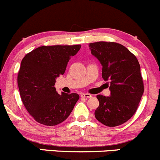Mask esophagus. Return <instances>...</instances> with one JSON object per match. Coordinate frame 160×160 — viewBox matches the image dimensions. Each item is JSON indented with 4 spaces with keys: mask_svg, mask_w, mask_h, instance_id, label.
<instances>
[{
    "mask_svg": "<svg viewBox=\"0 0 160 160\" xmlns=\"http://www.w3.org/2000/svg\"><path fill=\"white\" fill-rule=\"evenodd\" d=\"M81 97H82V98H92V95H91L90 94L85 93V94H81Z\"/></svg>",
    "mask_w": 160,
    "mask_h": 160,
    "instance_id": "esophagus-1",
    "label": "esophagus"
}]
</instances>
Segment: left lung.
Here are the masks:
<instances>
[{
	"label": "left lung",
	"instance_id": "1",
	"mask_svg": "<svg viewBox=\"0 0 160 160\" xmlns=\"http://www.w3.org/2000/svg\"><path fill=\"white\" fill-rule=\"evenodd\" d=\"M91 52L102 66V78L111 82V95H97L96 119L108 127L123 124L135 114L144 86L137 57L125 46L114 42L89 44Z\"/></svg>",
	"mask_w": 160,
	"mask_h": 160
}]
</instances>
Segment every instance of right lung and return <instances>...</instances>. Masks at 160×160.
<instances>
[{"instance_id":"right-lung-1","label":"right lung","mask_w":160,"mask_h":160,"mask_svg":"<svg viewBox=\"0 0 160 160\" xmlns=\"http://www.w3.org/2000/svg\"><path fill=\"white\" fill-rule=\"evenodd\" d=\"M80 48L81 45L43 46L22 59L18 76L20 97L29 114L41 124L55 126L63 122L79 99L76 93L59 94L54 85Z\"/></svg>"}]
</instances>
